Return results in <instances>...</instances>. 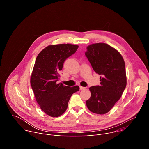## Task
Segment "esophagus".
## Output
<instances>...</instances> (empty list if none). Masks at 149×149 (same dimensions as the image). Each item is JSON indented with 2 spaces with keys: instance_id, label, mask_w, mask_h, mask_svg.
<instances>
[{
  "instance_id": "obj_1",
  "label": "esophagus",
  "mask_w": 149,
  "mask_h": 149,
  "mask_svg": "<svg viewBox=\"0 0 149 149\" xmlns=\"http://www.w3.org/2000/svg\"><path fill=\"white\" fill-rule=\"evenodd\" d=\"M79 88H80V90H84V89H85V88H86V87H82V86H79Z\"/></svg>"
}]
</instances>
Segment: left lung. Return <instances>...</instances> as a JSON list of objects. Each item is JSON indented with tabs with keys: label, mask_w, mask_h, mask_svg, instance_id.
Segmentation results:
<instances>
[{
	"label": "left lung",
	"mask_w": 149,
	"mask_h": 149,
	"mask_svg": "<svg viewBox=\"0 0 149 149\" xmlns=\"http://www.w3.org/2000/svg\"><path fill=\"white\" fill-rule=\"evenodd\" d=\"M94 70L100 75V86L90 88L91 97L86 104L91 112L107 113L121 97L126 84L124 59L121 54L108 44L90 45L85 53Z\"/></svg>",
	"instance_id": "1"
}]
</instances>
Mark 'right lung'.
Wrapping results in <instances>:
<instances>
[{
  "label": "right lung",
  "instance_id": "right-lung-1",
  "mask_svg": "<svg viewBox=\"0 0 149 149\" xmlns=\"http://www.w3.org/2000/svg\"><path fill=\"white\" fill-rule=\"evenodd\" d=\"M78 48L69 44L49 45L36 57L31 85L40 109L51 117H59L64 113L71 95L79 90L77 86L71 87L57 83L63 63Z\"/></svg>",
  "mask_w": 149,
  "mask_h": 149
}]
</instances>
